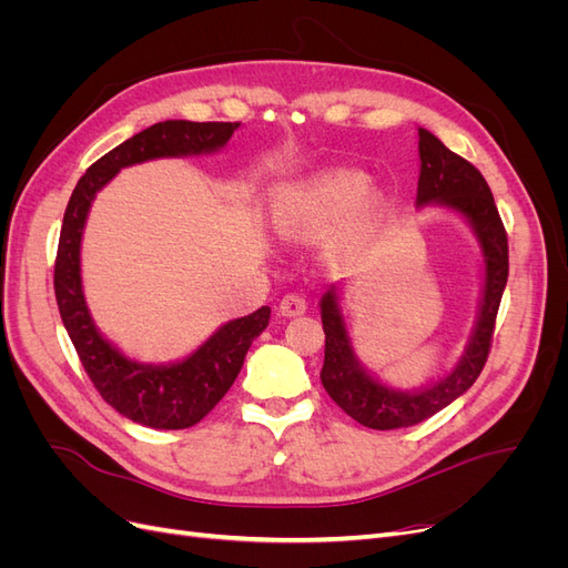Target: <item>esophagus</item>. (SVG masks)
<instances>
[{
  "label": "esophagus",
  "mask_w": 568,
  "mask_h": 568,
  "mask_svg": "<svg viewBox=\"0 0 568 568\" xmlns=\"http://www.w3.org/2000/svg\"><path fill=\"white\" fill-rule=\"evenodd\" d=\"M307 307V301L303 294H296V291H291V294H286L280 303V313L284 317H296V315H303Z\"/></svg>",
  "instance_id": "esophagus-1"
}]
</instances>
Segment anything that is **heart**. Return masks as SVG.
<instances>
[{"mask_svg": "<svg viewBox=\"0 0 568 568\" xmlns=\"http://www.w3.org/2000/svg\"><path fill=\"white\" fill-rule=\"evenodd\" d=\"M382 196L367 189V178L351 168H326L284 186L274 199V222L284 234L315 236L338 220L334 242L355 248L379 225Z\"/></svg>", "mask_w": 568, "mask_h": 568, "instance_id": "b5f03b06", "label": "heart"}]
</instances>
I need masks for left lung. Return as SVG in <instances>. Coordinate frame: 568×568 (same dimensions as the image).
Instances as JSON below:
<instances>
[{"label":"left lung","instance_id":"1","mask_svg":"<svg viewBox=\"0 0 568 568\" xmlns=\"http://www.w3.org/2000/svg\"><path fill=\"white\" fill-rule=\"evenodd\" d=\"M419 159L422 173L417 186V205L438 201L440 205L455 209L471 222L480 248H484L486 286L474 336L469 341L467 353L459 359V365L443 382L417 393L386 388L359 367L351 348L346 326H343L338 313L334 288L326 291L322 298V386L348 417L367 428H379V432L415 426L428 417H434L436 412L448 407L464 390L474 386L480 369L486 367L493 346L497 311H500L503 291L509 277L507 232L484 175L467 159L457 156L455 151L445 146L438 136L422 128Z\"/></svg>","mask_w":568,"mask_h":568}]
</instances>
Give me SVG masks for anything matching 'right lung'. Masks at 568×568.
I'll return each instance as SVG.
<instances>
[{
    "label": "right lung",
    "mask_w": 568,
    "mask_h": 568,
    "mask_svg": "<svg viewBox=\"0 0 568 568\" xmlns=\"http://www.w3.org/2000/svg\"><path fill=\"white\" fill-rule=\"evenodd\" d=\"M242 123H192L165 120L128 142L111 149L106 156L88 168L65 205L54 263V294L68 336L78 351L90 382L120 415L151 428H189L199 424L225 398L255 336L270 322V307L263 305L246 317L227 322L182 363L153 367L132 363L120 355L97 332L88 313L80 284V239L94 194L120 168L161 156H186L225 146Z\"/></svg>",
    "instance_id": "right-lung-1"
}]
</instances>
